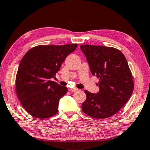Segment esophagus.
<instances>
[{"label": "esophagus", "mask_w": 150, "mask_h": 150, "mask_svg": "<svg viewBox=\"0 0 150 150\" xmlns=\"http://www.w3.org/2000/svg\"><path fill=\"white\" fill-rule=\"evenodd\" d=\"M77 90H78L77 88H72V87H71V88H69V91H71V92H75V91H77Z\"/></svg>", "instance_id": "obj_1"}]
</instances>
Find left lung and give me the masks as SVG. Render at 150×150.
<instances>
[{"mask_svg":"<svg viewBox=\"0 0 150 150\" xmlns=\"http://www.w3.org/2000/svg\"><path fill=\"white\" fill-rule=\"evenodd\" d=\"M80 48L93 75L100 79L98 93L85 91L87 98L82 104V110L95 118L110 117L123 107L134 90L126 57L120 50L111 47L81 45Z\"/></svg>","mask_w":150,"mask_h":150,"instance_id":"8db88e82","label":"left lung"}]
</instances>
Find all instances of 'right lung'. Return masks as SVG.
Listing matches in <instances>:
<instances>
[{"instance_id":"obj_1","label":"right lung","mask_w":150,"mask_h":150,"mask_svg":"<svg viewBox=\"0 0 150 150\" xmlns=\"http://www.w3.org/2000/svg\"><path fill=\"white\" fill-rule=\"evenodd\" d=\"M77 44L38 45L22 57L16 77V91L25 110L38 118L56 115L60 98L67 88L50 80L62 63L77 47Z\"/></svg>"}]
</instances>
